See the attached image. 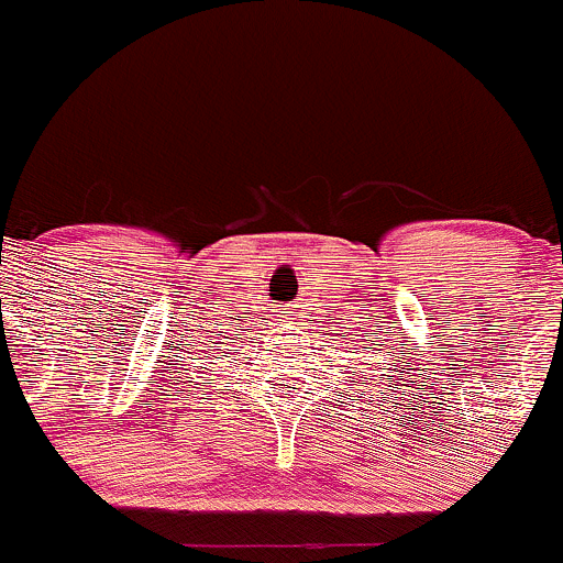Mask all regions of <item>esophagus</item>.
Listing matches in <instances>:
<instances>
[{
	"mask_svg": "<svg viewBox=\"0 0 563 563\" xmlns=\"http://www.w3.org/2000/svg\"><path fill=\"white\" fill-rule=\"evenodd\" d=\"M282 317H289V311H284V314Z\"/></svg>",
	"mask_w": 563,
	"mask_h": 563,
	"instance_id": "34e87169",
	"label": "esophagus"
}]
</instances>
